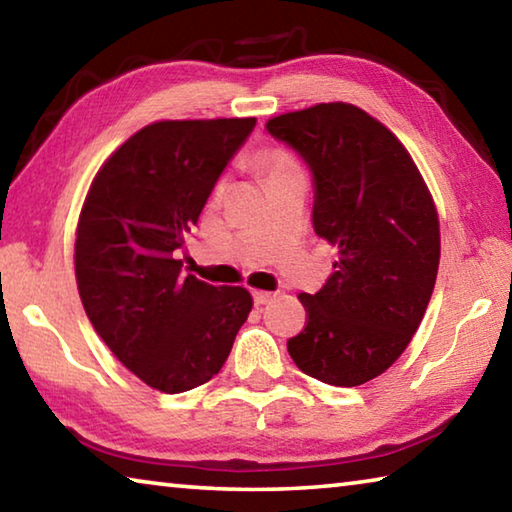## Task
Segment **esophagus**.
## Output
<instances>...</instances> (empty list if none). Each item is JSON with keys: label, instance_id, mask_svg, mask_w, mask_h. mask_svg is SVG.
<instances>
[{"label": "esophagus", "instance_id": "34e87169", "mask_svg": "<svg viewBox=\"0 0 512 512\" xmlns=\"http://www.w3.org/2000/svg\"><path fill=\"white\" fill-rule=\"evenodd\" d=\"M273 298H275V293H271V291H253L255 305H268Z\"/></svg>", "mask_w": 512, "mask_h": 512}]
</instances>
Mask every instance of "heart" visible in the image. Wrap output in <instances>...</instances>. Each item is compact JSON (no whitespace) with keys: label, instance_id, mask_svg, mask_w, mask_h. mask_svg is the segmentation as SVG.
<instances>
[{"label":"heart","instance_id":"1","mask_svg":"<svg viewBox=\"0 0 512 512\" xmlns=\"http://www.w3.org/2000/svg\"><path fill=\"white\" fill-rule=\"evenodd\" d=\"M259 164L266 169L268 178L277 176V173H284V171H291V169H298L296 160L291 158L287 151L282 149H268L262 155H259Z\"/></svg>","mask_w":512,"mask_h":512}]
</instances>
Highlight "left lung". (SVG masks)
<instances>
[{"label":"left lung","instance_id":"8db88e82","mask_svg":"<svg viewBox=\"0 0 512 512\" xmlns=\"http://www.w3.org/2000/svg\"><path fill=\"white\" fill-rule=\"evenodd\" d=\"M314 176V230L339 248L307 325L287 341L305 375L361 386L400 359L420 327L440 262L438 212L404 144L352 103L266 121Z\"/></svg>","mask_w":512,"mask_h":512}]
</instances>
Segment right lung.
Listing matches in <instances>:
<instances>
[{"mask_svg": "<svg viewBox=\"0 0 512 512\" xmlns=\"http://www.w3.org/2000/svg\"><path fill=\"white\" fill-rule=\"evenodd\" d=\"M255 121H155L103 162L85 196L74 244L85 314L155 391L210 381L253 309L244 287L183 275L176 253Z\"/></svg>", "mask_w": 512, "mask_h": 512, "instance_id": "add662e5", "label": "right lung"}]
</instances>
